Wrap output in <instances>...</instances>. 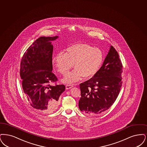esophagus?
<instances>
[{
	"label": "esophagus",
	"mask_w": 147,
	"mask_h": 147,
	"mask_svg": "<svg viewBox=\"0 0 147 147\" xmlns=\"http://www.w3.org/2000/svg\"><path fill=\"white\" fill-rule=\"evenodd\" d=\"M73 86H74V85L72 84H68L66 85V88L67 90H69V89H70L71 88H72Z\"/></svg>",
	"instance_id": "34e87169"
}]
</instances>
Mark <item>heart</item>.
I'll return each instance as SVG.
<instances>
[{
    "mask_svg": "<svg viewBox=\"0 0 147 147\" xmlns=\"http://www.w3.org/2000/svg\"><path fill=\"white\" fill-rule=\"evenodd\" d=\"M103 53L98 48L87 43H79L66 48L65 53L57 54L53 59L54 67L61 74L65 75L74 66L75 69L63 79L65 83H72L82 77L89 79L95 76L103 62Z\"/></svg>",
    "mask_w": 147,
    "mask_h": 147,
    "instance_id": "heart-1",
    "label": "heart"
}]
</instances>
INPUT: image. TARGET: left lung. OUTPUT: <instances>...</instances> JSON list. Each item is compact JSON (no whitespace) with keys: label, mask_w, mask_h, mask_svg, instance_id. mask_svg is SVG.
Returning a JSON list of instances; mask_svg holds the SVG:
<instances>
[{"label":"left lung","mask_w":147,"mask_h":147,"mask_svg":"<svg viewBox=\"0 0 147 147\" xmlns=\"http://www.w3.org/2000/svg\"><path fill=\"white\" fill-rule=\"evenodd\" d=\"M123 66L117 51L111 45L100 70L95 76L80 84V110L100 114L115 102L121 88Z\"/></svg>","instance_id":"8db88e82"}]
</instances>
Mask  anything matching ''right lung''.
Returning a JSON list of instances; mask_svg holds the SVG:
<instances>
[{"label":"right lung","mask_w":147,"mask_h":147,"mask_svg":"<svg viewBox=\"0 0 147 147\" xmlns=\"http://www.w3.org/2000/svg\"><path fill=\"white\" fill-rule=\"evenodd\" d=\"M57 37H39L27 49L20 64V76L27 100L33 108L45 114L57 109L59 98L65 90L64 84H57V78L51 72V41Z\"/></svg>","instance_id":"obj_1"}]
</instances>
